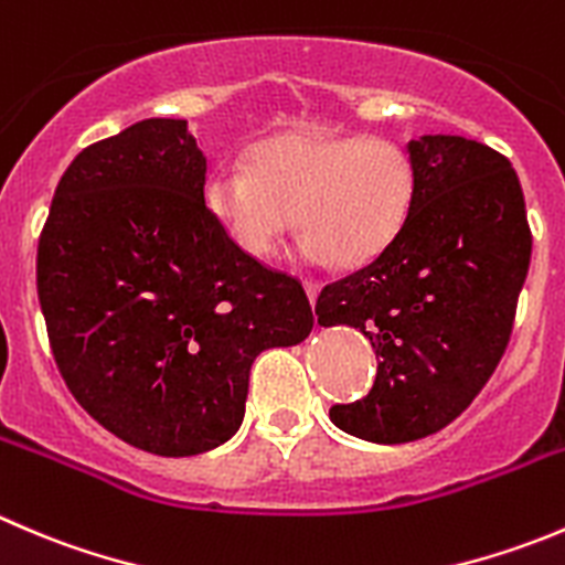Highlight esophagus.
<instances>
[{
	"label": "esophagus",
	"instance_id": "obj_1",
	"mask_svg": "<svg viewBox=\"0 0 565 565\" xmlns=\"http://www.w3.org/2000/svg\"><path fill=\"white\" fill-rule=\"evenodd\" d=\"M303 287H306V295H309V300L315 303L317 295H320V281H315V278H303Z\"/></svg>",
	"mask_w": 565,
	"mask_h": 565
}]
</instances>
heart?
<instances>
[{"mask_svg":"<svg viewBox=\"0 0 565 565\" xmlns=\"http://www.w3.org/2000/svg\"><path fill=\"white\" fill-rule=\"evenodd\" d=\"M204 201L254 259L270 256L298 215L306 259L359 267L381 256L408 223L416 166L383 137L284 131L250 149L248 171H212Z\"/></svg>","mask_w":565,"mask_h":565,"instance_id":"b5f03b06","label":"heart"}]
</instances>
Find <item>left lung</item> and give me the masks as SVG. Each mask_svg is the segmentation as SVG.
Listing matches in <instances>:
<instances>
[{
    "label": "left lung",
    "instance_id": "left-lung-1",
    "mask_svg": "<svg viewBox=\"0 0 565 565\" xmlns=\"http://www.w3.org/2000/svg\"><path fill=\"white\" fill-rule=\"evenodd\" d=\"M408 154L405 228L315 306L320 326H353L375 348L370 394L333 405L331 422L377 445L425 439L478 397L508 348L533 250L522 184L500 151L425 135Z\"/></svg>",
    "mask_w": 565,
    "mask_h": 565
}]
</instances>
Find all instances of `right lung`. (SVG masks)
I'll use <instances>...</instances> for the list:
<instances>
[{
    "label": "right lung",
    "instance_id": "add662e5",
    "mask_svg": "<svg viewBox=\"0 0 565 565\" xmlns=\"http://www.w3.org/2000/svg\"><path fill=\"white\" fill-rule=\"evenodd\" d=\"M188 120L76 154L38 239V300L65 386L137 450L199 456L237 434L250 364L315 326L303 284L232 243Z\"/></svg>",
    "mask_w": 565,
    "mask_h": 565
}]
</instances>
